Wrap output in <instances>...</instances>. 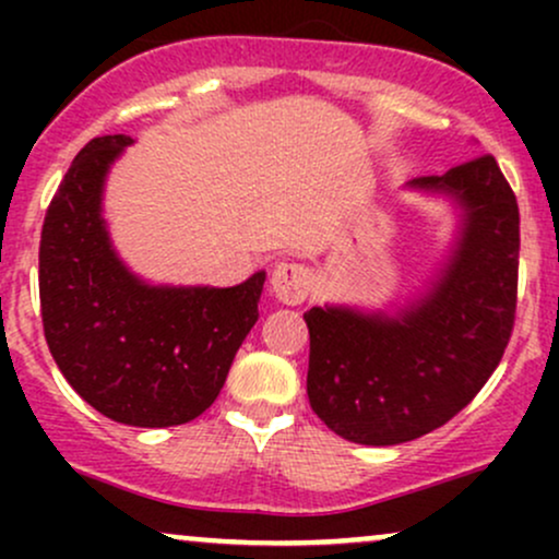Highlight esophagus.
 I'll list each match as a JSON object with an SVG mask.
<instances>
[{"label": "esophagus", "mask_w": 559, "mask_h": 559, "mask_svg": "<svg viewBox=\"0 0 559 559\" xmlns=\"http://www.w3.org/2000/svg\"><path fill=\"white\" fill-rule=\"evenodd\" d=\"M271 286L275 297L284 301V305H301L312 288V271L305 262L281 260L273 267Z\"/></svg>", "instance_id": "obj_1"}]
</instances>
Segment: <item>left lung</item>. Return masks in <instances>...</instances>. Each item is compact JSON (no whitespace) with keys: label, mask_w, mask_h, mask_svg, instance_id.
Returning <instances> with one entry per match:
<instances>
[{"label":"left lung","mask_w":559,"mask_h":559,"mask_svg":"<svg viewBox=\"0 0 559 559\" xmlns=\"http://www.w3.org/2000/svg\"><path fill=\"white\" fill-rule=\"evenodd\" d=\"M463 207L457 249L420 301L389 316L312 307L307 396L333 433L368 447L413 441L484 389L515 325L521 215L491 155L423 176Z\"/></svg>","instance_id":"obj_1"}]
</instances>
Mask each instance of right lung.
Returning a JSON list of instances; mask_svg holds the SVG:
<instances>
[{
    "label": "right lung",
    "instance_id": "right-lung-1",
    "mask_svg": "<svg viewBox=\"0 0 559 559\" xmlns=\"http://www.w3.org/2000/svg\"><path fill=\"white\" fill-rule=\"evenodd\" d=\"M131 136L92 139L49 202L38 247L41 323L57 368L110 420L168 428L221 394L258 323L265 273L239 286H150L128 273L102 221V186Z\"/></svg>",
    "mask_w": 559,
    "mask_h": 559
}]
</instances>
